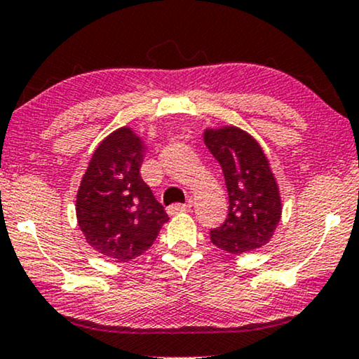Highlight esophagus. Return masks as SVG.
Masks as SVG:
<instances>
[{"label":"esophagus","mask_w":359,"mask_h":359,"mask_svg":"<svg viewBox=\"0 0 359 359\" xmlns=\"http://www.w3.org/2000/svg\"><path fill=\"white\" fill-rule=\"evenodd\" d=\"M191 209V203L188 204H171L168 208V214L170 216H175V214H180V212H186Z\"/></svg>","instance_id":"1"}]
</instances>
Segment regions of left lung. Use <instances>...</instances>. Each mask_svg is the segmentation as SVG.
Returning a JSON list of instances; mask_svg holds the SVG:
<instances>
[{"instance_id":"left-lung-1","label":"left lung","mask_w":359,"mask_h":359,"mask_svg":"<svg viewBox=\"0 0 359 359\" xmlns=\"http://www.w3.org/2000/svg\"><path fill=\"white\" fill-rule=\"evenodd\" d=\"M203 138L229 193V214L211 231V242L234 255L264 248L282 219L280 189L267 155L252 135L234 125L204 128Z\"/></svg>"}]
</instances>
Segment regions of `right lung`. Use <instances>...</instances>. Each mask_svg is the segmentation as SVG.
Masks as SVG:
<instances>
[{"instance_id":"obj_1","label":"right lung","mask_w":359,"mask_h":359,"mask_svg":"<svg viewBox=\"0 0 359 359\" xmlns=\"http://www.w3.org/2000/svg\"><path fill=\"white\" fill-rule=\"evenodd\" d=\"M147 143L132 127L102 140L88 161L76 196L79 229L104 257L127 262L151 248L170 219L142 180Z\"/></svg>"}]
</instances>
